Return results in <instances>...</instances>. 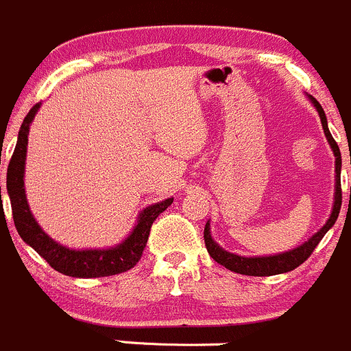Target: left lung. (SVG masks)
<instances>
[{
	"mask_svg": "<svg viewBox=\"0 0 351 351\" xmlns=\"http://www.w3.org/2000/svg\"><path fill=\"white\" fill-rule=\"evenodd\" d=\"M311 100L312 106L317 110L319 117H321L322 130H324L326 140H328L329 147H331L332 154H335V201H332V210L329 218L326 220V223L312 235L308 241H305L304 244H300L298 247L290 249V251L280 252V254H271V256H239L234 252L225 251L223 247L217 244L211 237L210 230V220L206 221V227H204V244H206L208 252H210L211 258L218 263V265L225 266L227 269L235 273H241V275L247 276H271V275H282V273H289L292 269L298 268L308 256L312 254L317 244L321 242V239L324 237L326 232L336 223L339 215V208H341V154H339V148L336 145V141L332 140L331 133H329L328 128V119H326V114L322 110L321 104L314 99L312 95H307Z\"/></svg>",
	"mask_w": 351,
	"mask_h": 351,
	"instance_id": "1",
	"label": "left lung"
}]
</instances>
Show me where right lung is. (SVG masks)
<instances>
[{"label": "right lung", "instance_id": "right-lung-1", "mask_svg": "<svg viewBox=\"0 0 351 351\" xmlns=\"http://www.w3.org/2000/svg\"><path fill=\"white\" fill-rule=\"evenodd\" d=\"M39 109L40 102L36 104L23 119L19 131L15 152H13V157L10 160L8 172H6V191H8L10 203H12L13 221H15L16 232H19V235L23 239L25 244H29L36 252H39V256H43L56 271L66 276L99 278V276L119 275V273L128 271L141 259L155 218L171 206L174 197H167L160 203L150 204L145 210H141L130 235L124 237V241L114 245V247L71 249L59 244L43 230V227L34 218L29 201H27L25 182H23L30 124H32Z\"/></svg>", "mask_w": 351, "mask_h": 351}]
</instances>
